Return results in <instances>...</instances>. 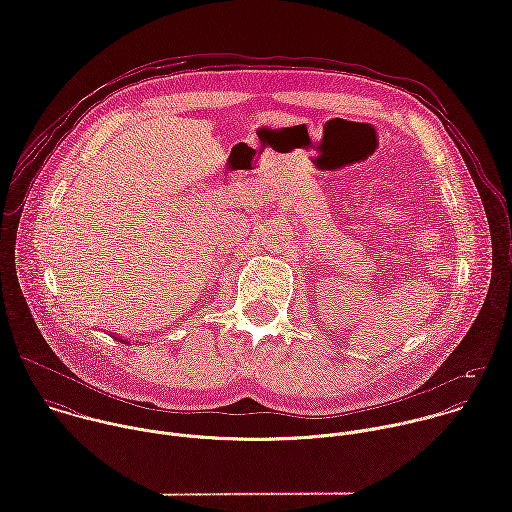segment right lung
Segmentation results:
<instances>
[{
	"label": "right lung",
	"mask_w": 512,
	"mask_h": 512,
	"mask_svg": "<svg viewBox=\"0 0 512 512\" xmlns=\"http://www.w3.org/2000/svg\"><path fill=\"white\" fill-rule=\"evenodd\" d=\"M117 340H119V342H125V344H129V342H127V340H123V338H117Z\"/></svg>",
	"instance_id": "1"
}]
</instances>
